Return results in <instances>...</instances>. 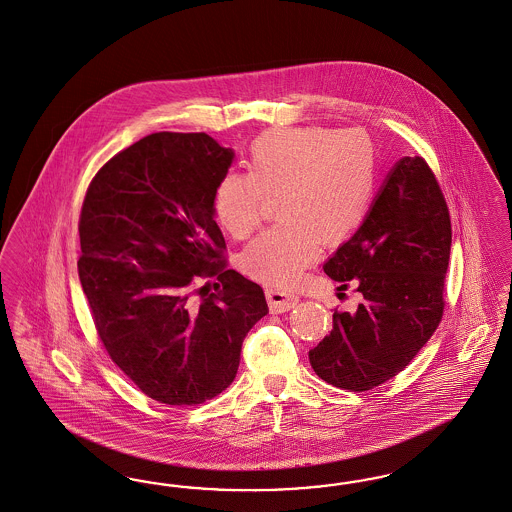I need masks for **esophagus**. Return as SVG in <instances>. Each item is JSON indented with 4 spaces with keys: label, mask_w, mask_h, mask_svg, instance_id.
Wrapping results in <instances>:
<instances>
[{
    "label": "esophagus",
    "mask_w": 512,
    "mask_h": 512,
    "mask_svg": "<svg viewBox=\"0 0 512 512\" xmlns=\"http://www.w3.org/2000/svg\"><path fill=\"white\" fill-rule=\"evenodd\" d=\"M265 293L270 310L276 314H282V312L295 308L299 302V297L295 293H287V291H280L274 287H266Z\"/></svg>",
    "instance_id": "34e87169"
}]
</instances>
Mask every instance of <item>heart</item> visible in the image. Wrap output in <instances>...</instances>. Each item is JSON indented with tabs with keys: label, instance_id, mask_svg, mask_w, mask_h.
Segmentation results:
<instances>
[{
	"label": "heart",
	"instance_id": "1",
	"mask_svg": "<svg viewBox=\"0 0 512 512\" xmlns=\"http://www.w3.org/2000/svg\"><path fill=\"white\" fill-rule=\"evenodd\" d=\"M247 170L217 183L215 215L244 240L278 198L280 221L247 246L242 270L283 287L299 282L319 246H340L359 229L376 187L374 145L357 128H270L251 143Z\"/></svg>",
	"mask_w": 512,
	"mask_h": 512
}]
</instances>
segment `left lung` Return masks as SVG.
Listing matches in <instances>:
<instances>
[{
	"instance_id": "obj_1",
	"label": "left lung",
	"mask_w": 512,
	"mask_h": 512,
	"mask_svg": "<svg viewBox=\"0 0 512 512\" xmlns=\"http://www.w3.org/2000/svg\"><path fill=\"white\" fill-rule=\"evenodd\" d=\"M450 246L437 177L422 157H403L363 225L323 266L340 291L353 283L363 300L355 312L335 310L331 335L308 353L321 380L369 391L405 371L441 323Z\"/></svg>"
}]
</instances>
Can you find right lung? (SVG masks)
Wrapping results in <instances>:
<instances>
[{
  "label": "right lung",
  "mask_w": 512,
  "mask_h": 512,
  "mask_svg": "<svg viewBox=\"0 0 512 512\" xmlns=\"http://www.w3.org/2000/svg\"><path fill=\"white\" fill-rule=\"evenodd\" d=\"M232 157L204 132H155L107 160L81 206L77 268L96 333L164 405L229 388L244 338L268 314L263 287L227 268L213 219Z\"/></svg>",
  "instance_id": "obj_1"
}]
</instances>
